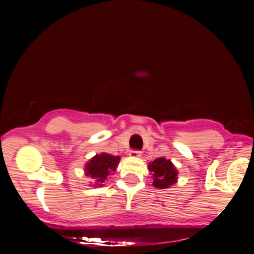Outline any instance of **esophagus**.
<instances>
[{
	"instance_id": "34e87169",
	"label": "esophagus",
	"mask_w": 254,
	"mask_h": 254,
	"mask_svg": "<svg viewBox=\"0 0 254 254\" xmlns=\"http://www.w3.org/2000/svg\"><path fill=\"white\" fill-rule=\"evenodd\" d=\"M130 154H131L132 157H137V158L142 157V152L139 151V150H132V151L130 152Z\"/></svg>"
}]
</instances>
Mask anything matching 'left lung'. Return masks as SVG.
Returning a JSON list of instances; mask_svg holds the SVG:
<instances>
[{
  "instance_id": "1",
  "label": "left lung",
  "mask_w": 254,
  "mask_h": 254,
  "mask_svg": "<svg viewBox=\"0 0 254 254\" xmlns=\"http://www.w3.org/2000/svg\"><path fill=\"white\" fill-rule=\"evenodd\" d=\"M148 167L153 177L152 185L156 188L166 189L177 183L178 171L168 159L163 157L157 158L156 160L149 163Z\"/></svg>"
}]
</instances>
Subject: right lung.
Segmentation results:
<instances>
[{
    "instance_id": "right-lung-1",
    "label": "right lung",
    "mask_w": 254,
    "mask_h": 254,
    "mask_svg": "<svg viewBox=\"0 0 254 254\" xmlns=\"http://www.w3.org/2000/svg\"><path fill=\"white\" fill-rule=\"evenodd\" d=\"M120 159L119 156H111L104 152L96 154L85 165V175L92 178L95 187L103 186V183L117 169Z\"/></svg>"
}]
</instances>
